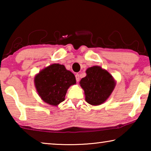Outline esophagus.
Here are the masks:
<instances>
[{"label":"esophagus","instance_id":"esophagus-1","mask_svg":"<svg viewBox=\"0 0 151 151\" xmlns=\"http://www.w3.org/2000/svg\"><path fill=\"white\" fill-rule=\"evenodd\" d=\"M75 78H76V82H78L79 81H80V75H79L78 74H76V75H75Z\"/></svg>","mask_w":151,"mask_h":151}]
</instances>
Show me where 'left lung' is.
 Listing matches in <instances>:
<instances>
[{"instance_id":"1","label":"left lung","mask_w":151,"mask_h":151,"mask_svg":"<svg viewBox=\"0 0 151 151\" xmlns=\"http://www.w3.org/2000/svg\"><path fill=\"white\" fill-rule=\"evenodd\" d=\"M86 76L80 81L85 91V100L92 105L103 103L115 86L112 76L100 66H94L86 70Z\"/></svg>"}]
</instances>
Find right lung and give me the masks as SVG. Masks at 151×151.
Returning a JSON list of instances; mask_svg holds the SVG:
<instances>
[{"mask_svg": "<svg viewBox=\"0 0 151 151\" xmlns=\"http://www.w3.org/2000/svg\"><path fill=\"white\" fill-rule=\"evenodd\" d=\"M75 83V75L59 64H53L44 68L35 78L39 96L45 103L52 106L65 101L67 89Z\"/></svg>", "mask_w": 151, "mask_h": 151, "instance_id": "right-lung-1", "label": "right lung"}]
</instances>
